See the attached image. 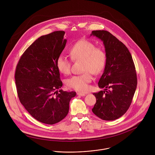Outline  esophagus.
Returning <instances> with one entry per match:
<instances>
[{"mask_svg":"<svg viewBox=\"0 0 155 155\" xmlns=\"http://www.w3.org/2000/svg\"><path fill=\"white\" fill-rule=\"evenodd\" d=\"M77 94L78 95H79V96H85V94H84V93H77Z\"/></svg>","mask_w":155,"mask_h":155,"instance_id":"1","label":"esophagus"}]
</instances>
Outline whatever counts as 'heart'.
I'll list each match as a JSON object with an SVG mask.
<instances>
[{
  "label": "heart",
  "instance_id": "heart-1",
  "mask_svg": "<svg viewBox=\"0 0 155 155\" xmlns=\"http://www.w3.org/2000/svg\"><path fill=\"white\" fill-rule=\"evenodd\" d=\"M69 54L74 61H82L84 73L80 75L73 76L67 81V86L78 91H86L88 84L91 82V74H99L104 69L107 62V54L101 47H95L92 42L81 39L77 41L70 49ZM58 70L64 74L71 72V61L64 57L59 56L56 60Z\"/></svg>",
  "mask_w": 155,
  "mask_h": 155
}]
</instances>
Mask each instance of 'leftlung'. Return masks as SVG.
Returning <instances> with one entry per match:
<instances>
[{
	"instance_id": "1",
	"label": "left lung",
	"mask_w": 155,
	"mask_h": 155,
	"mask_svg": "<svg viewBox=\"0 0 155 155\" xmlns=\"http://www.w3.org/2000/svg\"><path fill=\"white\" fill-rule=\"evenodd\" d=\"M100 39L105 47L107 62L98 82L104 91L94 93L93 113L105 120H113L129 108L137 87V76L131 55L127 47L110 32L96 30L91 36Z\"/></svg>"
}]
</instances>
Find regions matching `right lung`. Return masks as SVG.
<instances>
[{"label":"right lung","instance_id":"add662e5","mask_svg":"<svg viewBox=\"0 0 155 155\" xmlns=\"http://www.w3.org/2000/svg\"><path fill=\"white\" fill-rule=\"evenodd\" d=\"M65 31L42 36L23 53L16 66L15 81L21 103L38 121L54 124L66 117L75 91L61 88L62 82L56 60L64 49Z\"/></svg>","mask_w":155,"mask_h":155}]
</instances>
